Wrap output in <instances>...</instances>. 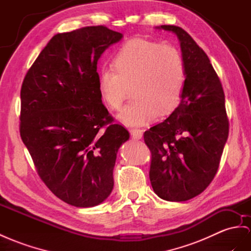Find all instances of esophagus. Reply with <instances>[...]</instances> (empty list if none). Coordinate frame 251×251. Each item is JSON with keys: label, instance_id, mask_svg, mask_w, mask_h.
Instances as JSON below:
<instances>
[{"label": "esophagus", "instance_id": "1", "mask_svg": "<svg viewBox=\"0 0 251 251\" xmlns=\"http://www.w3.org/2000/svg\"><path fill=\"white\" fill-rule=\"evenodd\" d=\"M129 132H130L131 137L133 139L139 140V139H141V138L143 137V130L142 129H139V128H131V129L129 130Z\"/></svg>", "mask_w": 251, "mask_h": 251}]
</instances>
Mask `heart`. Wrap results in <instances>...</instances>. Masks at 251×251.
<instances>
[{
	"mask_svg": "<svg viewBox=\"0 0 251 251\" xmlns=\"http://www.w3.org/2000/svg\"><path fill=\"white\" fill-rule=\"evenodd\" d=\"M112 66L114 70H101L99 90L106 105L118 110L132 87L134 100L120 112L122 123L142 125L180 104L185 68L180 52L172 44L134 38L115 53Z\"/></svg>",
	"mask_w": 251,
	"mask_h": 251,
	"instance_id": "b5f03b06",
	"label": "heart"
}]
</instances>
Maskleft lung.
I'll return each instance as SVG.
<instances>
[{"label":"left lung","mask_w":251,"mask_h":251,"mask_svg":"<svg viewBox=\"0 0 251 251\" xmlns=\"http://www.w3.org/2000/svg\"><path fill=\"white\" fill-rule=\"evenodd\" d=\"M160 28L173 31L180 41L185 85L174 112L144 132L151 152L150 179L160 198L185 201L213 180L228 139L229 120L222 82L207 54L181 27Z\"/></svg>","instance_id":"1"}]
</instances>
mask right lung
<instances>
[{
    "mask_svg": "<svg viewBox=\"0 0 251 251\" xmlns=\"http://www.w3.org/2000/svg\"><path fill=\"white\" fill-rule=\"evenodd\" d=\"M104 25L55 35L24 77L20 134L41 180L74 207L100 204L129 132L109 114L99 90L98 60L122 39Z\"/></svg>",
    "mask_w": 251,
    "mask_h": 251,
    "instance_id": "obj_1",
    "label": "right lung"
}]
</instances>
